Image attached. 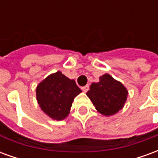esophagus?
I'll use <instances>...</instances> for the list:
<instances>
[{"instance_id": "obj_1", "label": "esophagus", "mask_w": 158, "mask_h": 158, "mask_svg": "<svg viewBox=\"0 0 158 158\" xmlns=\"http://www.w3.org/2000/svg\"><path fill=\"white\" fill-rule=\"evenodd\" d=\"M81 89H82V90H83V91H84V92H87V91L89 90V86L88 85H86L85 86H83Z\"/></svg>"}]
</instances>
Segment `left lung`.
Segmentation results:
<instances>
[{"mask_svg": "<svg viewBox=\"0 0 158 158\" xmlns=\"http://www.w3.org/2000/svg\"><path fill=\"white\" fill-rule=\"evenodd\" d=\"M127 95L125 87L107 73L100 77L98 83H93L87 92L96 110L105 116L115 114L122 109Z\"/></svg>", "mask_w": 158, "mask_h": 158, "instance_id": "obj_1", "label": "left lung"}]
</instances>
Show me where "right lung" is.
Returning <instances> with one entry per match:
<instances>
[{"mask_svg":"<svg viewBox=\"0 0 158 158\" xmlns=\"http://www.w3.org/2000/svg\"><path fill=\"white\" fill-rule=\"evenodd\" d=\"M80 92L73 79L58 71L37 86L36 97L43 112L52 118L62 120L69 115L74 97Z\"/></svg>","mask_w":158,"mask_h":158,"instance_id":"obj_1","label":"right lung"}]
</instances>
